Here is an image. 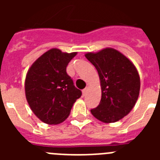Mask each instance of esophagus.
<instances>
[{"label": "esophagus", "instance_id": "obj_1", "mask_svg": "<svg viewBox=\"0 0 160 160\" xmlns=\"http://www.w3.org/2000/svg\"><path fill=\"white\" fill-rule=\"evenodd\" d=\"M88 88H89V87H86V88L84 89V90H82V94H83V95H86V94H87V90H88Z\"/></svg>", "mask_w": 160, "mask_h": 160}]
</instances>
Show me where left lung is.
<instances>
[{
  "mask_svg": "<svg viewBox=\"0 0 160 160\" xmlns=\"http://www.w3.org/2000/svg\"><path fill=\"white\" fill-rule=\"evenodd\" d=\"M85 56L96 68L102 89L99 105L90 112L106 123L122 119L135 107L139 94L140 78L136 67L113 48Z\"/></svg>",
  "mask_w": 160,
  "mask_h": 160,
  "instance_id": "1",
  "label": "left lung"
}]
</instances>
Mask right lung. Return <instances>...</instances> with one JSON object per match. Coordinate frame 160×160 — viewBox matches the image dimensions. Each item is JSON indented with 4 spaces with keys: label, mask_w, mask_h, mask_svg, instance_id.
<instances>
[{
    "label": "right lung",
    "mask_w": 160,
    "mask_h": 160,
    "mask_svg": "<svg viewBox=\"0 0 160 160\" xmlns=\"http://www.w3.org/2000/svg\"><path fill=\"white\" fill-rule=\"evenodd\" d=\"M77 52L53 48L38 58L25 77V97L32 111L47 124H59L70 114L82 91L73 86L66 66Z\"/></svg>",
    "instance_id": "right-lung-1"
}]
</instances>
